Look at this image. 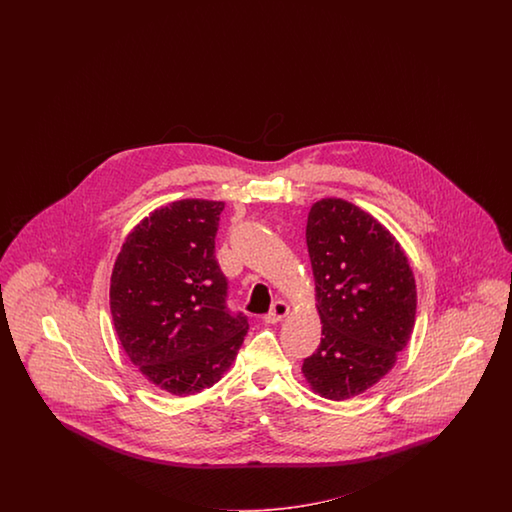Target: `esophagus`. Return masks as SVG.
Segmentation results:
<instances>
[{"label": "esophagus", "instance_id": "esophagus-1", "mask_svg": "<svg viewBox=\"0 0 512 512\" xmlns=\"http://www.w3.org/2000/svg\"><path fill=\"white\" fill-rule=\"evenodd\" d=\"M289 313H291V306H289L287 302H283V300H278V302L274 304V308L264 315V323L276 325L279 321H283Z\"/></svg>", "mask_w": 512, "mask_h": 512}]
</instances>
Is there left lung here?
Wrapping results in <instances>:
<instances>
[{
	"label": "left lung",
	"mask_w": 512,
	"mask_h": 512,
	"mask_svg": "<svg viewBox=\"0 0 512 512\" xmlns=\"http://www.w3.org/2000/svg\"><path fill=\"white\" fill-rule=\"evenodd\" d=\"M306 242L323 338L302 373L313 392L340 402L394 368L415 326L417 285L400 242L353 202H315Z\"/></svg>",
	"instance_id": "1"
}]
</instances>
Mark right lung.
Segmentation results:
<instances>
[{"label":"right lung","instance_id":"obj_1","mask_svg":"<svg viewBox=\"0 0 512 512\" xmlns=\"http://www.w3.org/2000/svg\"><path fill=\"white\" fill-rule=\"evenodd\" d=\"M223 201L161 206L127 234L110 276V313L125 355L157 388L191 396L231 368L248 334L227 308L216 261Z\"/></svg>","mask_w":512,"mask_h":512}]
</instances>
